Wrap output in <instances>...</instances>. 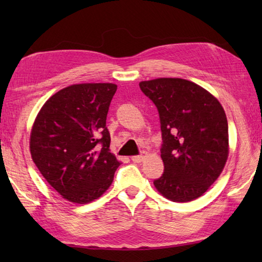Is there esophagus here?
I'll return each mask as SVG.
<instances>
[{
  "label": "esophagus",
  "instance_id": "34e87169",
  "mask_svg": "<svg viewBox=\"0 0 262 262\" xmlns=\"http://www.w3.org/2000/svg\"><path fill=\"white\" fill-rule=\"evenodd\" d=\"M143 159H144L143 155H136V156L132 157V161L134 163H141L142 161H143Z\"/></svg>",
  "mask_w": 262,
  "mask_h": 262
}]
</instances>
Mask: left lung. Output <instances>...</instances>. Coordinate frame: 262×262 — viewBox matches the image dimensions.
Here are the masks:
<instances>
[{
	"instance_id": "1",
	"label": "left lung",
	"mask_w": 262,
	"mask_h": 262,
	"mask_svg": "<svg viewBox=\"0 0 262 262\" xmlns=\"http://www.w3.org/2000/svg\"><path fill=\"white\" fill-rule=\"evenodd\" d=\"M157 107L164 172L155 187L168 200L188 202L206 192L223 171L229 155L227 115L205 89L181 78L140 83Z\"/></svg>"
}]
</instances>
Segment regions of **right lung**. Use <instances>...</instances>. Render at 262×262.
<instances>
[{"mask_svg":"<svg viewBox=\"0 0 262 262\" xmlns=\"http://www.w3.org/2000/svg\"><path fill=\"white\" fill-rule=\"evenodd\" d=\"M117 85L75 84L53 95L33 123L31 156L38 170L68 201L88 203L113 181L121 162L111 152L106 117Z\"/></svg>","mask_w":262,"mask_h":262,"instance_id":"obj_1","label":"right lung"}]
</instances>
